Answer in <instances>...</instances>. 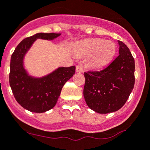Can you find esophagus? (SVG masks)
Masks as SVG:
<instances>
[{"label": "esophagus", "mask_w": 150, "mask_h": 150, "mask_svg": "<svg viewBox=\"0 0 150 150\" xmlns=\"http://www.w3.org/2000/svg\"><path fill=\"white\" fill-rule=\"evenodd\" d=\"M76 71L77 73H82L83 72V69H82V66L80 65H76Z\"/></svg>", "instance_id": "1"}]
</instances>
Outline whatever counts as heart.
Instances as JSON below:
<instances>
[{
    "label": "heart",
    "mask_w": 150,
    "mask_h": 150,
    "mask_svg": "<svg viewBox=\"0 0 150 150\" xmlns=\"http://www.w3.org/2000/svg\"><path fill=\"white\" fill-rule=\"evenodd\" d=\"M116 50L114 42L101 38L85 39L77 42L74 49V53L79 57H88V65L93 68H102L111 62Z\"/></svg>",
    "instance_id": "b5f03b06"
}]
</instances>
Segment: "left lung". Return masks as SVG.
<instances>
[{
	"label": "left lung",
	"instance_id": "left-lung-1",
	"mask_svg": "<svg viewBox=\"0 0 150 150\" xmlns=\"http://www.w3.org/2000/svg\"><path fill=\"white\" fill-rule=\"evenodd\" d=\"M119 56L105 69L84 73L83 95L88 106L100 114L123 106L134 85V59L129 49L117 41Z\"/></svg>",
	"mask_w": 150,
	"mask_h": 150
}]
</instances>
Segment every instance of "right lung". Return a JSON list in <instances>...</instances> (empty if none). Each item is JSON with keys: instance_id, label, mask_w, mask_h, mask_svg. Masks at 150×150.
Wrapping results in <instances>:
<instances>
[{"instance_id": "right-lung-1", "label": "right lung", "mask_w": 150, "mask_h": 150, "mask_svg": "<svg viewBox=\"0 0 150 150\" xmlns=\"http://www.w3.org/2000/svg\"><path fill=\"white\" fill-rule=\"evenodd\" d=\"M61 33H39L24 38L11 56L9 85L16 101L25 109L43 113L56 105L62 87L75 74V66L59 67L41 77L31 76L24 67V57L34 42L38 39L52 41Z\"/></svg>"}]
</instances>
